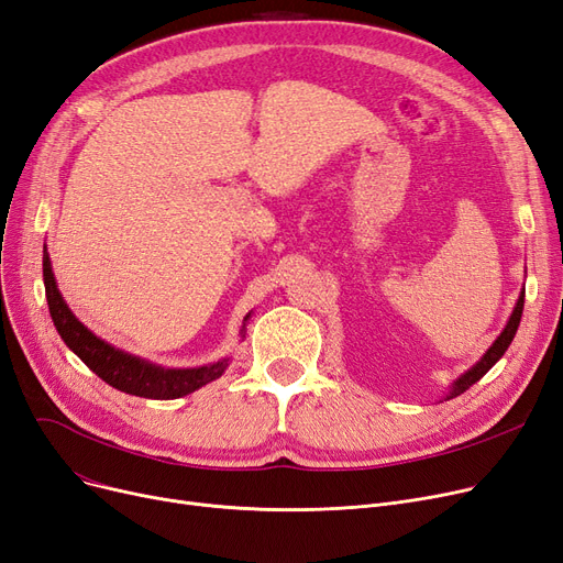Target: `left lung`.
Wrapping results in <instances>:
<instances>
[{
  "mask_svg": "<svg viewBox=\"0 0 563 563\" xmlns=\"http://www.w3.org/2000/svg\"><path fill=\"white\" fill-rule=\"evenodd\" d=\"M522 308H525V289H522V295H520V299H518L516 308H512V312H510V317H508V324L504 327L501 335L493 342V347L483 354V358L474 365V368H470L467 373L460 375V377L453 382V388L449 390L446 400H451V398H455V396L464 394V390H467L472 384H476V382H478L487 371H490L493 365L504 356V352L508 350V345L512 342V338H516V331H518V327H520Z\"/></svg>",
  "mask_w": 563,
  "mask_h": 563,
  "instance_id": "obj_1",
  "label": "left lung"
}]
</instances>
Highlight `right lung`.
Returning a JSON list of instances; mask_svg holds the SVG:
<instances>
[{
  "instance_id": "obj_1",
  "label": "right lung",
  "mask_w": 563,
  "mask_h": 563,
  "mask_svg": "<svg viewBox=\"0 0 563 563\" xmlns=\"http://www.w3.org/2000/svg\"><path fill=\"white\" fill-rule=\"evenodd\" d=\"M43 283H45V299L51 308L53 322L66 342V347L78 354L80 361L87 365L91 373L99 375L106 384L114 386L117 390H124L129 396L150 398V400H175L181 396L192 394L200 386L221 377L228 368V358L202 365V368H161L156 363L133 356L129 352H121L99 335H93L76 314L66 306L62 291L57 289V280L53 274L51 255L43 246ZM251 312L243 317V329H246Z\"/></svg>"
}]
</instances>
